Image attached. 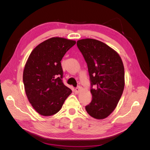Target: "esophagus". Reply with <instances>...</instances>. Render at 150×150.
I'll return each instance as SVG.
<instances>
[{"mask_svg":"<svg viewBox=\"0 0 150 150\" xmlns=\"http://www.w3.org/2000/svg\"><path fill=\"white\" fill-rule=\"evenodd\" d=\"M81 88L80 87V86H78V87L75 88V92L77 93H78L81 91Z\"/></svg>","mask_w":150,"mask_h":150,"instance_id":"esophagus-1","label":"esophagus"}]
</instances>
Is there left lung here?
Returning <instances> with one entry per match:
<instances>
[{
  "label": "left lung",
  "mask_w": 150,
  "mask_h": 150,
  "mask_svg": "<svg viewBox=\"0 0 150 150\" xmlns=\"http://www.w3.org/2000/svg\"><path fill=\"white\" fill-rule=\"evenodd\" d=\"M77 46L87 63L91 83L92 101L86 110L95 119H105L115 110L123 92V63L118 53L99 40L81 39Z\"/></svg>",
  "instance_id": "obj_1"
}]
</instances>
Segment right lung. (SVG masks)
<instances>
[{
  "mask_svg": "<svg viewBox=\"0 0 150 150\" xmlns=\"http://www.w3.org/2000/svg\"><path fill=\"white\" fill-rule=\"evenodd\" d=\"M76 42L63 38H50L36 46L28 59L23 72L25 92L40 115L56 114L72 93L62 83L61 61Z\"/></svg>",
  "mask_w": 150,
  "mask_h": 150,
  "instance_id": "1",
  "label": "right lung"
}]
</instances>
